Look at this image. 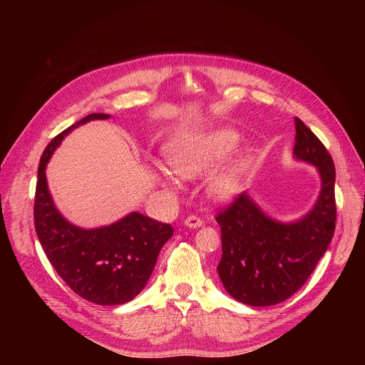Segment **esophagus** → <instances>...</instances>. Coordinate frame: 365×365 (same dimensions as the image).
Wrapping results in <instances>:
<instances>
[{"label":"esophagus","mask_w":365,"mask_h":365,"mask_svg":"<svg viewBox=\"0 0 365 365\" xmlns=\"http://www.w3.org/2000/svg\"><path fill=\"white\" fill-rule=\"evenodd\" d=\"M184 225L189 228H200V227H202V220L196 216H189L184 220Z\"/></svg>","instance_id":"obj_1"}]
</instances>
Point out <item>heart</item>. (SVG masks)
Wrapping results in <instances>:
<instances>
[{
	"label": "heart",
	"mask_w": 365,
	"mask_h": 365,
	"mask_svg": "<svg viewBox=\"0 0 365 365\" xmlns=\"http://www.w3.org/2000/svg\"><path fill=\"white\" fill-rule=\"evenodd\" d=\"M239 141V132L230 128H219L173 143L165 150V158H168L170 172L176 175L178 180H201L233 153ZM251 160V152L245 149L210 176L205 184V192L210 200L215 202L233 200L250 170ZM170 172L157 168L152 175L164 190L175 192L176 181Z\"/></svg>",
	"instance_id": "1"
}]
</instances>
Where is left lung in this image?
Masks as SVG:
<instances>
[{
    "instance_id": "left-lung-1",
    "label": "left lung",
    "mask_w": 365,
    "mask_h": 365,
    "mask_svg": "<svg viewBox=\"0 0 365 365\" xmlns=\"http://www.w3.org/2000/svg\"><path fill=\"white\" fill-rule=\"evenodd\" d=\"M294 125L292 157L314 165L322 182L311 210L283 222L263 212L244 192L216 216L222 236L219 279L235 300L248 306H272L288 300L314 272L335 231L334 160L300 118L295 117Z\"/></svg>"
}]
</instances>
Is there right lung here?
I'll return each instance as SVG.
<instances>
[{
  "instance_id": "add662e5",
  "label": "right lung",
  "mask_w": 365,
  "mask_h": 365,
  "mask_svg": "<svg viewBox=\"0 0 365 365\" xmlns=\"http://www.w3.org/2000/svg\"><path fill=\"white\" fill-rule=\"evenodd\" d=\"M109 114H90L65 129L43 150L36 182L35 228L42 250L62 280L85 300L101 306L128 303L148 284L172 225L138 212L115 222L82 228L59 212L48 190L46 169L51 155L71 130Z\"/></svg>"
}]
</instances>
